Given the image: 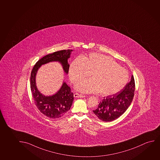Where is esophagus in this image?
Segmentation results:
<instances>
[{"label":"esophagus","instance_id":"1","mask_svg":"<svg viewBox=\"0 0 160 160\" xmlns=\"http://www.w3.org/2000/svg\"><path fill=\"white\" fill-rule=\"evenodd\" d=\"M74 98H85L86 96L83 95L79 94L78 93H75L74 94Z\"/></svg>","mask_w":160,"mask_h":160}]
</instances>
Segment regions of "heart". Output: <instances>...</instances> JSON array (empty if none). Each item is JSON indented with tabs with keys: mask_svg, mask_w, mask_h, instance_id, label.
I'll return each mask as SVG.
<instances>
[{
	"mask_svg": "<svg viewBox=\"0 0 160 160\" xmlns=\"http://www.w3.org/2000/svg\"><path fill=\"white\" fill-rule=\"evenodd\" d=\"M75 85L77 91L84 93L98 92L107 96L119 92L126 86L129 79L128 72L119 66L108 56L97 53L88 57L78 56L73 60L69 76L73 83L89 76Z\"/></svg>",
	"mask_w": 160,
	"mask_h": 160,
	"instance_id": "obj_1",
	"label": "heart"
}]
</instances>
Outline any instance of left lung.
Instances as JSON below:
<instances>
[{
	"mask_svg": "<svg viewBox=\"0 0 160 160\" xmlns=\"http://www.w3.org/2000/svg\"><path fill=\"white\" fill-rule=\"evenodd\" d=\"M135 82L133 75L131 81L119 92L104 98L93 112L99 119L105 122L112 121L123 115L133 100Z\"/></svg>",
	"mask_w": 160,
	"mask_h": 160,
	"instance_id": "left-lung-1",
	"label": "left lung"
}]
</instances>
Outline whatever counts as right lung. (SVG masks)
<instances>
[{
  "instance_id": "obj_1",
  "label": "right lung",
  "mask_w": 160,
  "mask_h": 160,
  "mask_svg": "<svg viewBox=\"0 0 160 160\" xmlns=\"http://www.w3.org/2000/svg\"><path fill=\"white\" fill-rule=\"evenodd\" d=\"M72 50H63L54 52L44 56L37 62L32 71L30 84L32 94L37 108L41 113L50 118H58L63 116L70 110L73 101V94L71 88L63 82L61 88L50 96L42 94L37 87L36 77L39 68L43 65L50 62H59L66 74L68 73L70 65L68 63Z\"/></svg>"
}]
</instances>
